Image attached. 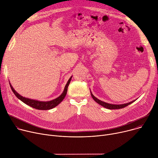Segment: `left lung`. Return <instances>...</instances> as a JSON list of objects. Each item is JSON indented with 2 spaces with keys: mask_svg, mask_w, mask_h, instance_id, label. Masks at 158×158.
Masks as SVG:
<instances>
[{
  "mask_svg": "<svg viewBox=\"0 0 158 158\" xmlns=\"http://www.w3.org/2000/svg\"><path fill=\"white\" fill-rule=\"evenodd\" d=\"M90 94H91V96L92 98H93V99L96 102V103H98L99 105H101L102 106H103L106 108H108V109H110V110H113V109H120V108H124L127 106H128L129 105H130L131 103H133L134 101H135V100H133L131 102H129V103H124V104H120V105H115V104H110V103H106V102H104V101H102L99 99H98L97 98H96L93 94H92V92L90 91Z\"/></svg>",
  "mask_w": 158,
  "mask_h": 158,
  "instance_id": "8db88e82",
  "label": "left lung"
}]
</instances>
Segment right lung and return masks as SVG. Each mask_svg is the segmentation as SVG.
I'll list each match as a JSON object with an SVG mask.
<instances>
[{
  "mask_svg": "<svg viewBox=\"0 0 158 158\" xmlns=\"http://www.w3.org/2000/svg\"><path fill=\"white\" fill-rule=\"evenodd\" d=\"M72 78V76L70 77V78L68 80L66 86L64 87V91L57 98H55L53 100L49 101H40L38 100H35V99H31L30 98H27L23 97L20 94H19L18 92L14 89V88L12 87L11 85V83H9L10 84V87L11 88V90H13V93L15 94V96L20 99L22 102L27 105H29L34 108H35L37 110H50L53 108L54 107L57 106L59 103H60L62 101V100L64 99L65 96H66L67 94V91H68V87L69 86V83L71 81V80Z\"/></svg>",
  "mask_w": 158,
  "mask_h": 158,
  "instance_id": "right-lung-1",
  "label": "right lung"
}]
</instances>
